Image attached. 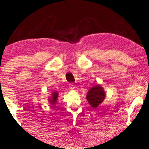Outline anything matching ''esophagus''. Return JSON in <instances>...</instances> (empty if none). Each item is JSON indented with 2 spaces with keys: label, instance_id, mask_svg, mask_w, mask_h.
Returning a JSON list of instances; mask_svg holds the SVG:
<instances>
[{
  "label": "esophagus",
  "instance_id": "34e87169",
  "mask_svg": "<svg viewBox=\"0 0 149 149\" xmlns=\"http://www.w3.org/2000/svg\"><path fill=\"white\" fill-rule=\"evenodd\" d=\"M69 87H70V88L71 90H73V89H74L75 88V86H74V84H73V83H70L69 84Z\"/></svg>",
  "mask_w": 149,
  "mask_h": 149
}]
</instances>
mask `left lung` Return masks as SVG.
I'll return each mask as SVG.
<instances>
[{
  "instance_id": "left-lung-1",
  "label": "left lung",
  "mask_w": 149,
  "mask_h": 149,
  "mask_svg": "<svg viewBox=\"0 0 149 149\" xmlns=\"http://www.w3.org/2000/svg\"><path fill=\"white\" fill-rule=\"evenodd\" d=\"M105 95L103 88L100 85H97L88 91L86 99L90 105L95 108L104 100Z\"/></svg>"
}]
</instances>
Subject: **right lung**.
<instances>
[{
    "instance_id": "1",
    "label": "right lung",
    "mask_w": 149,
    "mask_h": 149,
    "mask_svg": "<svg viewBox=\"0 0 149 149\" xmlns=\"http://www.w3.org/2000/svg\"><path fill=\"white\" fill-rule=\"evenodd\" d=\"M52 95V99H50L49 101L52 104H55L56 102L57 99H58V93H57L56 92H54V93H53Z\"/></svg>"
}]
</instances>
